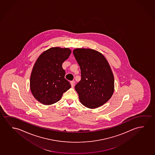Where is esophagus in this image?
<instances>
[{
  "label": "esophagus",
  "mask_w": 155,
  "mask_h": 155,
  "mask_svg": "<svg viewBox=\"0 0 155 155\" xmlns=\"http://www.w3.org/2000/svg\"><path fill=\"white\" fill-rule=\"evenodd\" d=\"M74 83H75V82H74V81H70V84H71V85L72 87H73L74 86Z\"/></svg>",
  "instance_id": "34e87169"
}]
</instances>
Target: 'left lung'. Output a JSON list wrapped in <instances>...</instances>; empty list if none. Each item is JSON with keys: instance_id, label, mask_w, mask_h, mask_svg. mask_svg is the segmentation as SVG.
Segmentation results:
<instances>
[{"instance_id": "left-lung-1", "label": "left lung", "mask_w": 155, "mask_h": 155, "mask_svg": "<svg viewBox=\"0 0 155 155\" xmlns=\"http://www.w3.org/2000/svg\"><path fill=\"white\" fill-rule=\"evenodd\" d=\"M73 54L81 68V80L74 88L81 103L90 109L102 106L114 92V77L108 61L94 49L77 48Z\"/></svg>"}]
</instances>
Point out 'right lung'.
I'll list each match as a JSON object with an SVG mask.
<instances>
[{"label": "right lung", "instance_id": "1", "mask_svg": "<svg viewBox=\"0 0 155 155\" xmlns=\"http://www.w3.org/2000/svg\"><path fill=\"white\" fill-rule=\"evenodd\" d=\"M71 53L68 48L52 47L41 53L36 61L30 86L32 94L39 102L44 105L56 103L71 87L62 68V63Z\"/></svg>", "mask_w": 155, "mask_h": 155}]
</instances>
